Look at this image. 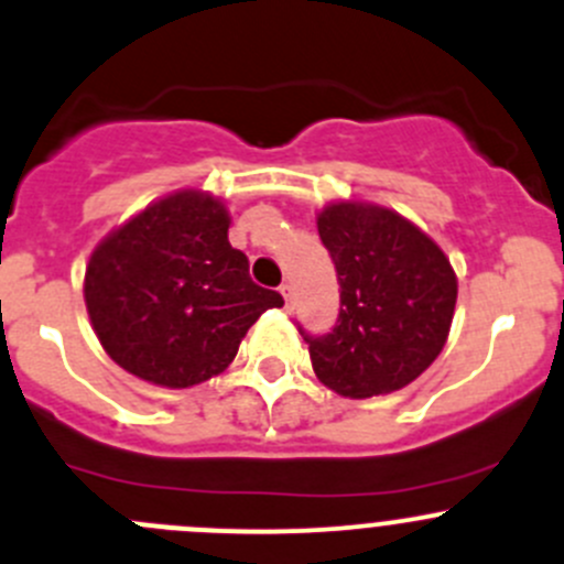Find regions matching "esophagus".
Returning <instances> with one entry per match:
<instances>
[{
  "mask_svg": "<svg viewBox=\"0 0 564 564\" xmlns=\"http://www.w3.org/2000/svg\"><path fill=\"white\" fill-rule=\"evenodd\" d=\"M281 294H283V303H286V311H292V308H294V292H292V286H289V283H283Z\"/></svg>",
  "mask_w": 564,
  "mask_h": 564,
  "instance_id": "34e87169",
  "label": "esophagus"
}]
</instances>
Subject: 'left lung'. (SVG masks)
Here are the masks:
<instances>
[{
    "label": "left lung",
    "instance_id": "8db88e82",
    "mask_svg": "<svg viewBox=\"0 0 564 564\" xmlns=\"http://www.w3.org/2000/svg\"><path fill=\"white\" fill-rule=\"evenodd\" d=\"M336 264V325L308 341L316 377L341 397L366 399L413 382L444 349L457 278L444 250L397 212L333 204L316 220Z\"/></svg>",
    "mask_w": 564,
    "mask_h": 564
}]
</instances>
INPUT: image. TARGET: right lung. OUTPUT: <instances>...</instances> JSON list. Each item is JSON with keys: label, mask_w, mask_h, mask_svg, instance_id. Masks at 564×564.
I'll return each instance as SVG.
<instances>
[{"label": "right lung", "mask_w": 564, "mask_h": 564, "mask_svg": "<svg viewBox=\"0 0 564 564\" xmlns=\"http://www.w3.org/2000/svg\"><path fill=\"white\" fill-rule=\"evenodd\" d=\"M228 242V212L184 189L109 234L90 256L85 303L109 358L131 375L189 388L220 375L248 327L283 297L250 281Z\"/></svg>", "instance_id": "add662e5"}]
</instances>
